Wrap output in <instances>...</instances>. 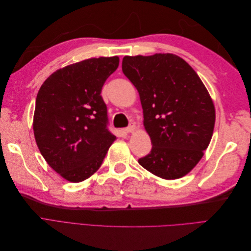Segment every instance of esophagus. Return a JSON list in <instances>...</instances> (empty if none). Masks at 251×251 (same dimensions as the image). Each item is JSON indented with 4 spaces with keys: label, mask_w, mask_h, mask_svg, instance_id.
Segmentation results:
<instances>
[{
    "label": "esophagus",
    "mask_w": 251,
    "mask_h": 251,
    "mask_svg": "<svg viewBox=\"0 0 251 251\" xmlns=\"http://www.w3.org/2000/svg\"><path fill=\"white\" fill-rule=\"evenodd\" d=\"M136 130V126L134 125H131L130 126H127L125 128V132L126 133H134Z\"/></svg>",
    "instance_id": "obj_1"
}]
</instances>
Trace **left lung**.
Listing matches in <instances>:
<instances>
[{
	"label": "left lung",
	"mask_w": 251,
	"mask_h": 251,
	"mask_svg": "<svg viewBox=\"0 0 251 251\" xmlns=\"http://www.w3.org/2000/svg\"><path fill=\"white\" fill-rule=\"evenodd\" d=\"M123 72L137 89L151 153L142 168L165 180L198 164L214 133L216 110L206 87L183 58L172 53L125 56Z\"/></svg>",
	"instance_id": "1"
}]
</instances>
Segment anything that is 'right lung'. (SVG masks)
Listing matches in <instances>:
<instances>
[{
	"label": "right lung",
	"instance_id": "right-lung-1",
	"mask_svg": "<svg viewBox=\"0 0 251 251\" xmlns=\"http://www.w3.org/2000/svg\"><path fill=\"white\" fill-rule=\"evenodd\" d=\"M118 65V56L81 60L53 72L39 90L32 124L36 146L67 181L92 176L116 140L107 128L100 93Z\"/></svg>",
	"mask_w": 251,
	"mask_h": 251
}]
</instances>
